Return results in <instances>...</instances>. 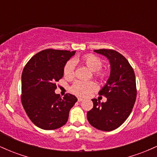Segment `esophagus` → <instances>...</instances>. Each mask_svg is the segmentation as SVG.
Listing matches in <instances>:
<instances>
[{
    "instance_id": "esophagus-1",
    "label": "esophagus",
    "mask_w": 157,
    "mask_h": 157,
    "mask_svg": "<svg viewBox=\"0 0 157 157\" xmlns=\"http://www.w3.org/2000/svg\"><path fill=\"white\" fill-rule=\"evenodd\" d=\"M77 100H78V102H82V100H83V99H82V97H78V98H77Z\"/></svg>"
}]
</instances>
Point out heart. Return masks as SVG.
Instances as JSON below:
<instances>
[{"instance_id":"1","label":"heart","mask_w":157,"mask_h":157,"mask_svg":"<svg viewBox=\"0 0 157 157\" xmlns=\"http://www.w3.org/2000/svg\"><path fill=\"white\" fill-rule=\"evenodd\" d=\"M75 62H81L86 65L91 71H97V75L99 77H104L105 74L102 72H97L102 67V61L100 58L92 55H85L81 59H75ZM75 64L73 61H68L65 65L63 68V75L66 78H71L73 75ZM96 83L93 81H81L77 80L71 86V91L79 96H87L91 91L96 89Z\"/></svg>"}]
</instances>
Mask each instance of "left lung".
Instances as JSON below:
<instances>
[{"mask_svg": "<svg viewBox=\"0 0 157 157\" xmlns=\"http://www.w3.org/2000/svg\"><path fill=\"white\" fill-rule=\"evenodd\" d=\"M94 52L105 57L111 71L99 94L107 98L105 102L92 99L93 109L87 112L88 121L98 130L111 131L117 128L128 117L136 101V87L132 67L121 54L112 49Z\"/></svg>", "mask_w": 157, "mask_h": 157, "instance_id": "8db88e82", "label": "left lung"}]
</instances>
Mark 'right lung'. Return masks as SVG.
<instances>
[{
    "label": "right lung",
    "instance_id": "right-lung-1",
    "mask_svg": "<svg viewBox=\"0 0 157 157\" xmlns=\"http://www.w3.org/2000/svg\"><path fill=\"white\" fill-rule=\"evenodd\" d=\"M76 51L46 49L29 60L21 76V101L31 121L44 130H55L67 122L77 98L55 92V82L63 77V68Z\"/></svg>",
    "mask_w": 157,
    "mask_h": 157
}]
</instances>
